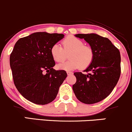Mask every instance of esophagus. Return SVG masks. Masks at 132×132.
<instances>
[{"mask_svg": "<svg viewBox=\"0 0 132 132\" xmlns=\"http://www.w3.org/2000/svg\"><path fill=\"white\" fill-rule=\"evenodd\" d=\"M66 73H67V75H68V76H69V75H73V73H72V72H71V71H67Z\"/></svg>", "mask_w": 132, "mask_h": 132, "instance_id": "1", "label": "esophagus"}]
</instances>
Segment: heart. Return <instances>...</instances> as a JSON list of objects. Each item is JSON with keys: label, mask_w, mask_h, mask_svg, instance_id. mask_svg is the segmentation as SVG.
I'll list each match as a JSON object with an SVG mask.
<instances>
[{"label": "heart", "mask_w": 132, "mask_h": 132, "mask_svg": "<svg viewBox=\"0 0 132 132\" xmlns=\"http://www.w3.org/2000/svg\"><path fill=\"white\" fill-rule=\"evenodd\" d=\"M63 46L54 44L51 48V54L56 62H62L66 59V53L70 51L69 61L59 63L57 68L61 70L71 71L79 68L85 69L90 65L93 59V51L89 46L84 45L79 39L68 36L63 40Z\"/></svg>", "instance_id": "heart-1"}]
</instances>
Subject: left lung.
Instances as JSON below:
<instances>
[{"label": "left lung", "instance_id": "obj_1", "mask_svg": "<svg viewBox=\"0 0 132 132\" xmlns=\"http://www.w3.org/2000/svg\"><path fill=\"white\" fill-rule=\"evenodd\" d=\"M93 51L92 63L84 71L74 73L76 82L73 85L75 96L81 102L93 104L106 98L115 87L120 78L121 57L119 50L106 37L92 34H78Z\"/></svg>", "mask_w": 132, "mask_h": 132}]
</instances>
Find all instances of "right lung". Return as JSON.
I'll return each instance as SVG.
<instances>
[{"label": "right lung", "instance_id": "1", "mask_svg": "<svg viewBox=\"0 0 132 132\" xmlns=\"http://www.w3.org/2000/svg\"><path fill=\"white\" fill-rule=\"evenodd\" d=\"M64 36L38 32L19 39L15 44L10 56L14 85L32 103L46 105L52 102L67 77L65 71L53 69L55 62L51 54L53 45Z\"/></svg>", "mask_w": 132, "mask_h": 132}]
</instances>
